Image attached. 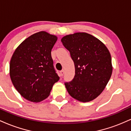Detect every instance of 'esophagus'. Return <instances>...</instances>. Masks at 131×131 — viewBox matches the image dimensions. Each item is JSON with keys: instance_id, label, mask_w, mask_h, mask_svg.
<instances>
[{"instance_id": "1", "label": "esophagus", "mask_w": 131, "mask_h": 131, "mask_svg": "<svg viewBox=\"0 0 131 131\" xmlns=\"http://www.w3.org/2000/svg\"><path fill=\"white\" fill-rule=\"evenodd\" d=\"M64 74V71L63 70L60 71V75H61V76H63Z\"/></svg>"}]
</instances>
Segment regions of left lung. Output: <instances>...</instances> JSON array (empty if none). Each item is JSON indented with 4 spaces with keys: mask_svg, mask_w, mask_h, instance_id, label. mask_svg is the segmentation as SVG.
I'll use <instances>...</instances> for the list:
<instances>
[{
    "mask_svg": "<svg viewBox=\"0 0 131 131\" xmlns=\"http://www.w3.org/2000/svg\"><path fill=\"white\" fill-rule=\"evenodd\" d=\"M61 42L74 61L73 80L64 82L68 92L82 102L93 100L103 92L112 74L109 50L100 40L86 32L65 36Z\"/></svg>",
    "mask_w": 131,
    "mask_h": 131,
    "instance_id": "left-lung-1",
    "label": "left lung"
}]
</instances>
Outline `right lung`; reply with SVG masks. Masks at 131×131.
<instances>
[{"instance_id": "1", "label": "right lung", "mask_w": 131, "mask_h": 131, "mask_svg": "<svg viewBox=\"0 0 131 131\" xmlns=\"http://www.w3.org/2000/svg\"><path fill=\"white\" fill-rule=\"evenodd\" d=\"M56 36L46 31L35 33L16 49L10 63L13 85L26 100L39 102L49 97L60 78L53 67L51 51Z\"/></svg>"}]
</instances>
